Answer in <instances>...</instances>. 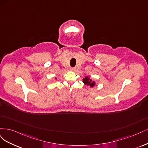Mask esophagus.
Here are the masks:
<instances>
[{
    "label": "esophagus",
    "mask_w": 148,
    "mask_h": 148,
    "mask_svg": "<svg viewBox=\"0 0 148 148\" xmlns=\"http://www.w3.org/2000/svg\"><path fill=\"white\" fill-rule=\"evenodd\" d=\"M75 69H75V68H71V71H75Z\"/></svg>",
    "instance_id": "34e87169"
}]
</instances>
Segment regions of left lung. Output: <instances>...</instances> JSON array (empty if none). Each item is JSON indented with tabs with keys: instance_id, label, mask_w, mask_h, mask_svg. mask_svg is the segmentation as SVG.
Here are the masks:
<instances>
[{
	"instance_id": "1",
	"label": "left lung",
	"mask_w": 148,
	"mask_h": 148,
	"mask_svg": "<svg viewBox=\"0 0 148 148\" xmlns=\"http://www.w3.org/2000/svg\"><path fill=\"white\" fill-rule=\"evenodd\" d=\"M83 82L85 85H86L87 86H89L90 87L93 88L95 85H96V82L95 80H93L92 79H90L88 75H86L85 77L83 78L82 79Z\"/></svg>"
}]
</instances>
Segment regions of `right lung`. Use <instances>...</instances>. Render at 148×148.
<instances>
[{
	"mask_svg": "<svg viewBox=\"0 0 148 148\" xmlns=\"http://www.w3.org/2000/svg\"><path fill=\"white\" fill-rule=\"evenodd\" d=\"M55 79H56V77H55Z\"/></svg>",
	"mask_w": 148,
	"mask_h": 148,
	"instance_id": "add662e5",
	"label": "right lung"
}]
</instances>
